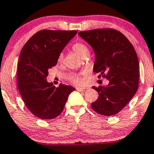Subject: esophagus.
Here are the masks:
<instances>
[{"label": "esophagus", "instance_id": "esophagus-1", "mask_svg": "<svg viewBox=\"0 0 154 154\" xmlns=\"http://www.w3.org/2000/svg\"><path fill=\"white\" fill-rule=\"evenodd\" d=\"M76 90H77V91H79V92H85V90H87V88H76Z\"/></svg>", "mask_w": 154, "mask_h": 154}]
</instances>
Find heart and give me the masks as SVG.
<instances>
[{
    "label": "heart",
    "mask_w": 154,
    "mask_h": 154,
    "mask_svg": "<svg viewBox=\"0 0 154 154\" xmlns=\"http://www.w3.org/2000/svg\"><path fill=\"white\" fill-rule=\"evenodd\" d=\"M72 48H73L74 51H76L77 54H79L82 58H85V57H87L89 55V54H90V50H89L88 47H87L85 44L82 43V42H76V43L73 44ZM62 59H63V54L60 53L58 57V61L59 62H61ZM69 79L71 81V82L78 85H82L83 82H84V80H83L82 75H77V74L72 75L71 77H69Z\"/></svg>",
    "instance_id": "heart-1"
}]
</instances>
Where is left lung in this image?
Masks as SVG:
<instances>
[{
	"label": "left lung",
	"instance_id": "obj_1",
	"mask_svg": "<svg viewBox=\"0 0 154 154\" xmlns=\"http://www.w3.org/2000/svg\"><path fill=\"white\" fill-rule=\"evenodd\" d=\"M78 34L93 48L94 72L98 78H106V87H92L99 94L92 107L102 116L117 114L132 99L139 83V63L134 47L119 31L96 29Z\"/></svg>",
	"mask_w": 154,
	"mask_h": 154
}]
</instances>
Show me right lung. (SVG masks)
Listing matches in <instances>:
<instances>
[{"label": "right lung", "mask_w": 154, "mask_h": 154, "mask_svg": "<svg viewBox=\"0 0 154 154\" xmlns=\"http://www.w3.org/2000/svg\"><path fill=\"white\" fill-rule=\"evenodd\" d=\"M77 31L41 30L28 40L20 54L17 85L24 104L37 118L51 120L61 114L75 88L47 82L48 70L56 66L59 54Z\"/></svg>", "instance_id": "right-lung-1"}]
</instances>
